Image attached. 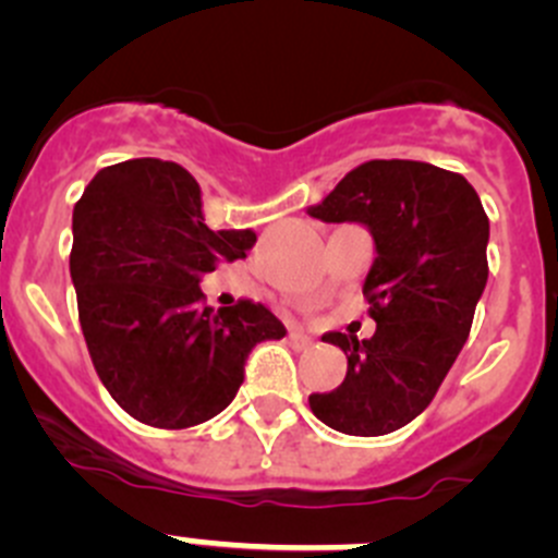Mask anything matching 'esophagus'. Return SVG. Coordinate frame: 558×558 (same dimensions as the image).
I'll return each instance as SVG.
<instances>
[{
  "label": "esophagus",
  "instance_id": "1",
  "mask_svg": "<svg viewBox=\"0 0 558 558\" xmlns=\"http://www.w3.org/2000/svg\"><path fill=\"white\" fill-rule=\"evenodd\" d=\"M290 341H292V344H295V347H312V344H314L312 336H306V333H303V330H295V328L290 330Z\"/></svg>",
  "mask_w": 558,
  "mask_h": 558
}]
</instances>
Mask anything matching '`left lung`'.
<instances>
[{
	"label": "left lung",
	"instance_id": "left-lung-1",
	"mask_svg": "<svg viewBox=\"0 0 558 558\" xmlns=\"http://www.w3.org/2000/svg\"><path fill=\"white\" fill-rule=\"evenodd\" d=\"M308 217L363 225L377 250L363 281L377 330L323 336L344 350L347 377L308 407L336 432L383 437L432 404L464 347L488 281V217L464 175L415 159L357 165Z\"/></svg>",
	"mask_w": 558,
	"mask_h": 558
}]
</instances>
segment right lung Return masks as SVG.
Returning a JSON list of instances; mask_svg holds the SVG:
<instances>
[{
	"instance_id": "right-lung-1",
	"label": "right lung",
	"mask_w": 558,
	"mask_h": 558,
	"mask_svg": "<svg viewBox=\"0 0 558 558\" xmlns=\"http://www.w3.org/2000/svg\"><path fill=\"white\" fill-rule=\"evenodd\" d=\"M255 230H211L197 181L143 157L102 168L73 211L70 277L99 379L157 428L211 421L239 393L252 347L281 339L263 303L203 306L201 279L246 257Z\"/></svg>"
}]
</instances>
